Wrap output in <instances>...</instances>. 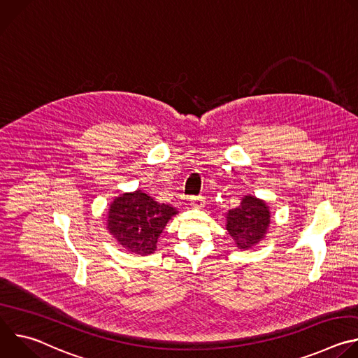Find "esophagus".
I'll use <instances>...</instances> for the list:
<instances>
[{"label": "esophagus", "mask_w": 358, "mask_h": 358, "mask_svg": "<svg viewBox=\"0 0 358 358\" xmlns=\"http://www.w3.org/2000/svg\"><path fill=\"white\" fill-rule=\"evenodd\" d=\"M189 201H191V203H192V207H195V208L203 207V196H202V195H192V196L189 198Z\"/></svg>", "instance_id": "esophagus-1"}]
</instances>
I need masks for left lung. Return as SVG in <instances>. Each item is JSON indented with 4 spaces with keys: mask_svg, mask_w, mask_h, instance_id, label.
Wrapping results in <instances>:
<instances>
[{
    "mask_svg": "<svg viewBox=\"0 0 358 358\" xmlns=\"http://www.w3.org/2000/svg\"><path fill=\"white\" fill-rule=\"evenodd\" d=\"M269 222L266 203L250 195H246L239 207L227 214V229L239 249H249L265 238Z\"/></svg>",
    "mask_w": 358,
    "mask_h": 358,
    "instance_id": "8db88e82",
    "label": "left lung"
}]
</instances>
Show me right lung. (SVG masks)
<instances>
[{"instance_id": "right-lung-1", "label": "right lung", "mask_w": 358, "mask_h": 358, "mask_svg": "<svg viewBox=\"0 0 358 358\" xmlns=\"http://www.w3.org/2000/svg\"><path fill=\"white\" fill-rule=\"evenodd\" d=\"M177 214L140 189L117 196L110 206L108 228L117 242L137 255L152 253L166 224Z\"/></svg>"}]
</instances>
